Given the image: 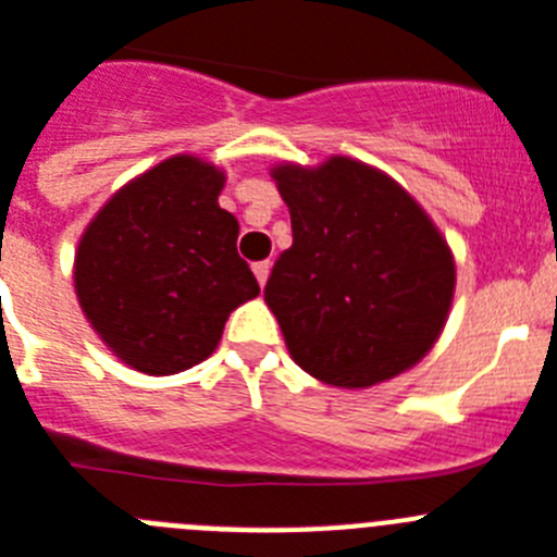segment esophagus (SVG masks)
<instances>
[{
	"instance_id": "esophagus-1",
	"label": "esophagus",
	"mask_w": 557,
	"mask_h": 557,
	"mask_svg": "<svg viewBox=\"0 0 557 557\" xmlns=\"http://www.w3.org/2000/svg\"><path fill=\"white\" fill-rule=\"evenodd\" d=\"M269 269H272V263H269V260H260V263H255V267H252L255 277H258V283H260V285H267V280H269Z\"/></svg>"
}]
</instances>
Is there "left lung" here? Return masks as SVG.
<instances>
[{
	"mask_svg": "<svg viewBox=\"0 0 557 557\" xmlns=\"http://www.w3.org/2000/svg\"><path fill=\"white\" fill-rule=\"evenodd\" d=\"M294 244L263 299L290 358L327 385L369 388L433 349L447 322L455 260L438 227L388 174L352 158L272 172Z\"/></svg>",
	"mask_w": 557,
	"mask_h": 557,
	"instance_id": "obj_1",
	"label": "left lung"
}]
</instances>
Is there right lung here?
<instances>
[{"instance_id": "add662e5", "label": "right lung", "mask_w": 557, "mask_h": 557, "mask_svg": "<svg viewBox=\"0 0 557 557\" xmlns=\"http://www.w3.org/2000/svg\"><path fill=\"white\" fill-rule=\"evenodd\" d=\"M224 174L174 154L116 191L74 255L79 308L110 352L144 374L202 363L260 285L238 255V222L219 208Z\"/></svg>"}]
</instances>
